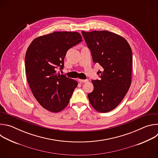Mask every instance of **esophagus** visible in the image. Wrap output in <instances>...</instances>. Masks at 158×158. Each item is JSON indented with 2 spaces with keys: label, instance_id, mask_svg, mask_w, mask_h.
Masks as SVG:
<instances>
[{
  "label": "esophagus",
  "instance_id": "esophagus-1",
  "mask_svg": "<svg viewBox=\"0 0 158 158\" xmlns=\"http://www.w3.org/2000/svg\"><path fill=\"white\" fill-rule=\"evenodd\" d=\"M79 82H81L85 83V82H88V80H87V79H79Z\"/></svg>",
  "mask_w": 158,
  "mask_h": 158
}]
</instances>
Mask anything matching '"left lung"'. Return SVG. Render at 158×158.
Masks as SVG:
<instances>
[{
    "mask_svg": "<svg viewBox=\"0 0 158 158\" xmlns=\"http://www.w3.org/2000/svg\"><path fill=\"white\" fill-rule=\"evenodd\" d=\"M82 34L91 51L98 71L99 80H93V91L87 96L98 112H107L115 109L123 99L131 84L132 50L123 37L107 31L84 32Z\"/></svg>",
    "mask_w": 158,
    "mask_h": 158,
    "instance_id": "obj_1",
    "label": "left lung"
}]
</instances>
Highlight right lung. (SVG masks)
<instances>
[{"label":"right lung","instance_id":"right-lung-1","mask_svg":"<svg viewBox=\"0 0 158 158\" xmlns=\"http://www.w3.org/2000/svg\"><path fill=\"white\" fill-rule=\"evenodd\" d=\"M82 41L78 32H55L37 37L29 45L25 57L27 82L44 109L58 112L69 104L78 83L57 69H63L67 51Z\"/></svg>","mask_w":158,"mask_h":158}]
</instances>
